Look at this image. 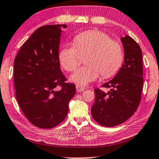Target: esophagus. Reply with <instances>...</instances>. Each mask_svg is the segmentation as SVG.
Here are the masks:
<instances>
[{
	"label": "esophagus",
	"mask_w": 159,
	"mask_h": 159,
	"mask_svg": "<svg viewBox=\"0 0 159 159\" xmlns=\"http://www.w3.org/2000/svg\"><path fill=\"white\" fill-rule=\"evenodd\" d=\"M84 90H85L84 87H82V86H76V91L78 92H82V91H84Z\"/></svg>",
	"instance_id": "34e87169"
}]
</instances>
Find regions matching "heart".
I'll use <instances>...</instances> for the list:
<instances>
[{
	"instance_id": "1",
	"label": "heart",
	"mask_w": 159,
	"mask_h": 159,
	"mask_svg": "<svg viewBox=\"0 0 159 159\" xmlns=\"http://www.w3.org/2000/svg\"><path fill=\"white\" fill-rule=\"evenodd\" d=\"M73 44H66L59 52V61L68 72L79 66L81 56L86 55V66L73 73L70 79L79 86H86L96 80L101 74L109 78L119 69L124 59L121 44L105 33L88 30L78 34Z\"/></svg>"
}]
</instances>
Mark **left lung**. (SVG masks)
<instances>
[{
  "mask_svg": "<svg viewBox=\"0 0 159 159\" xmlns=\"http://www.w3.org/2000/svg\"><path fill=\"white\" fill-rule=\"evenodd\" d=\"M124 62L115 77L101 87L110 88L105 93L95 89V102L91 108L93 119L103 126L120 125L138 108L143 90L142 51L139 44L129 35L121 39Z\"/></svg>",
  "mask_w": 159,
  "mask_h": 159,
  "instance_id": "8db88e82",
  "label": "left lung"
}]
</instances>
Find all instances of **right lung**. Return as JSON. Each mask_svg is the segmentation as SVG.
Wrapping results in <instances>:
<instances>
[{
    "label": "right lung",
    "mask_w": 159,
    "mask_h": 159,
    "mask_svg": "<svg viewBox=\"0 0 159 159\" xmlns=\"http://www.w3.org/2000/svg\"><path fill=\"white\" fill-rule=\"evenodd\" d=\"M67 25L38 28L14 59L16 98L22 112L35 126L51 129L63 121L75 84L66 83L58 57L61 30Z\"/></svg>",
    "instance_id": "obj_1"
}]
</instances>
